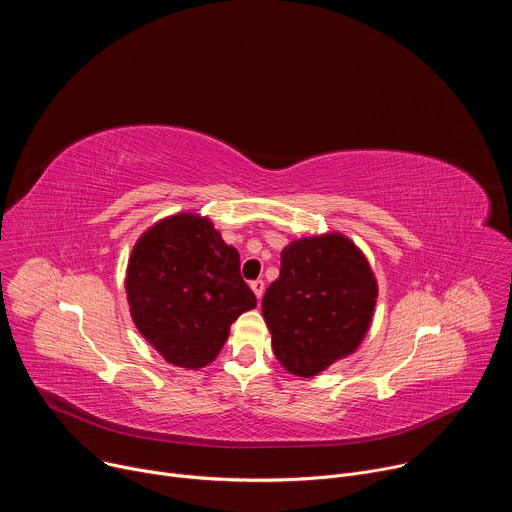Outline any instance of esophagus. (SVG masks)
Wrapping results in <instances>:
<instances>
[{
  "label": "esophagus",
  "mask_w": 512,
  "mask_h": 512,
  "mask_svg": "<svg viewBox=\"0 0 512 512\" xmlns=\"http://www.w3.org/2000/svg\"><path fill=\"white\" fill-rule=\"evenodd\" d=\"M251 289H253V294L257 296V300H261L263 291H265V281H263V279H255V281H251Z\"/></svg>",
  "instance_id": "1"
}]
</instances>
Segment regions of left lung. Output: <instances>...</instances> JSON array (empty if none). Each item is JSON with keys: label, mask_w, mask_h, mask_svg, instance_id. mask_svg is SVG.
Masks as SVG:
<instances>
[{"label": "left lung", "mask_w": 512, "mask_h": 512, "mask_svg": "<svg viewBox=\"0 0 512 512\" xmlns=\"http://www.w3.org/2000/svg\"><path fill=\"white\" fill-rule=\"evenodd\" d=\"M375 304L373 271L342 235L289 243L261 302L277 360L306 379L356 350Z\"/></svg>", "instance_id": "1"}]
</instances>
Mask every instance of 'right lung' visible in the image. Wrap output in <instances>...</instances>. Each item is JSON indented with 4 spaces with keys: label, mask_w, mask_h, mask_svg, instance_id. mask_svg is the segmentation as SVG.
Returning <instances> with one entry per match:
<instances>
[{
    "label": "right lung",
    "mask_w": 512,
    "mask_h": 512,
    "mask_svg": "<svg viewBox=\"0 0 512 512\" xmlns=\"http://www.w3.org/2000/svg\"><path fill=\"white\" fill-rule=\"evenodd\" d=\"M131 318L168 362L200 369L216 358L231 324L257 306L239 251L208 218H164L135 243L127 265Z\"/></svg>",
    "instance_id": "obj_1"
}]
</instances>
